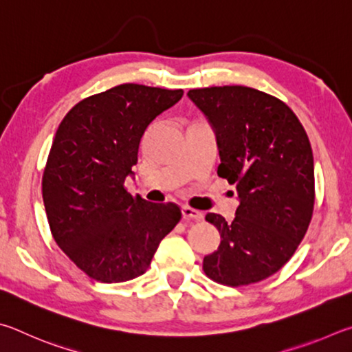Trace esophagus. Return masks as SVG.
<instances>
[{"instance_id": "34e87169", "label": "esophagus", "mask_w": 352, "mask_h": 352, "mask_svg": "<svg viewBox=\"0 0 352 352\" xmlns=\"http://www.w3.org/2000/svg\"><path fill=\"white\" fill-rule=\"evenodd\" d=\"M182 217L184 219H202V213L199 210H195V208L188 206H182Z\"/></svg>"}]
</instances>
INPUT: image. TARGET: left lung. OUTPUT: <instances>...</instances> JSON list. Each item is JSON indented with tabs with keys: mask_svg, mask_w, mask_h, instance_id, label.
<instances>
[{
	"mask_svg": "<svg viewBox=\"0 0 352 352\" xmlns=\"http://www.w3.org/2000/svg\"><path fill=\"white\" fill-rule=\"evenodd\" d=\"M210 123L219 150L218 176L236 187L230 223L206 219L221 243L202 269L227 286L258 283L285 266L309 227L316 182L307 134L294 111L248 86H212L188 94Z\"/></svg>",
	"mask_w": 352,
	"mask_h": 352,
	"instance_id": "1",
	"label": "left lung"
}]
</instances>
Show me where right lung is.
<instances>
[{
    "label": "right lung",
    "mask_w": 352,
    "mask_h": 352,
    "mask_svg": "<svg viewBox=\"0 0 352 352\" xmlns=\"http://www.w3.org/2000/svg\"><path fill=\"white\" fill-rule=\"evenodd\" d=\"M182 89L125 83L78 102L61 120L43 173V202L58 248L102 283L133 280L181 219L173 202L153 204L125 187L146 126Z\"/></svg>",
    "instance_id": "right-lung-1"
}]
</instances>
